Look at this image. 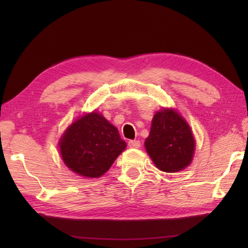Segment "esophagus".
I'll use <instances>...</instances> for the list:
<instances>
[{
  "label": "esophagus",
  "mask_w": 248,
  "mask_h": 248,
  "mask_svg": "<svg viewBox=\"0 0 248 248\" xmlns=\"http://www.w3.org/2000/svg\"><path fill=\"white\" fill-rule=\"evenodd\" d=\"M128 145H129L131 149H138V148H140L141 142H140L139 140H130V141L128 142Z\"/></svg>",
  "instance_id": "esophagus-1"
}]
</instances>
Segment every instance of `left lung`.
<instances>
[{"label": "left lung", "mask_w": 248, "mask_h": 248, "mask_svg": "<svg viewBox=\"0 0 248 248\" xmlns=\"http://www.w3.org/2000/svg\"><path fill=\"white\" fill-rule=\"evenodd\" d=\"M144 145L158 170L175 173L190 164L196 143L187 121L174 109L164 108L154 115Z\"/></svg>", "instance_id": "1"}]
</instances>
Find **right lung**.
<instances>
[{
    "label": "right lung",
    "mask_w": 248,
    "mask_h": 248,
    "mask_svg": "<svg viewBox=\"0 0 248 248\" xmlns=\"http://www.w3.org/2000/svg\"><path fill=\"white\" fill-rule=\"evenodd\" d=\"M64 164L84 177L97 178L110 169L127 146L115 125L93 111L78 118L60 139Z\"/></svg>",
    "instance_id": "right-lung-1"
}]
</instances>
